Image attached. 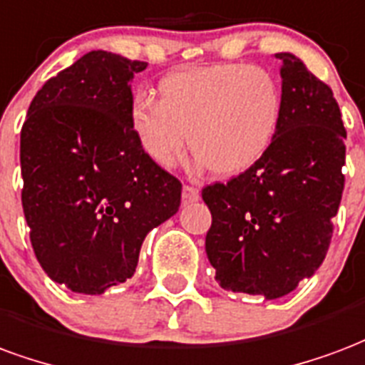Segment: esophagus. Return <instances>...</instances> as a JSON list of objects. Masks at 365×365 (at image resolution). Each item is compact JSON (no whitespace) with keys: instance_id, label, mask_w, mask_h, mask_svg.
<instances>
[{"instance_id":"34e87169","label":"esophagus","mask_w":365,"mask_h":365,"mask_svg":"<svg viewBox=\"0 0 365 365\" xmlns=\"http://www.w3.org/2000/svg\"><path fill=\"white\" fill-rule=\"evenodd\" d=\"M182 199L183 203H195V201H199V190L193 185H183Z\"/></svg>"}]
</instances>
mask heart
Segmentation results:
<instances>
[{
	"instance_id": "b5f03b06",
	"label": "heart",
	"mask_w": 365,
	"mask_h": 365,
	"mask_svg": "<svg viewBox=\"0 0 365 365\" xmlns=\"http://www.w3.org/2000/svg\"><path fill=\"white\" fill-rule=\"evenodd\" d=\"M160 98L137 96L131 129L150 160L170 168L190 141L197 162L237 175L265 158L282 120V91L265 67L217 63L166 75Z\"/></svg>"
}]
</instances>
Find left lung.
Wrapping results in <instances>:
<instances>
[{"mask_svg":"<svg viewBox=\"0 0 365 365\" xmlns=\"http://www.w3.org/2000/svg\"><path fill=\"white\" fill-rule=\"evenodd\" d=\"M282 61V120L265 158L203 190L205 250L224 290L282 298L319 269L344 190L346 129L333 91L294 53Z\"/></svg>","mask_w":365,"mask_h":365,"instance_id":"8db88e82","label":"left lung"}]
</instances>
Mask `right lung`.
Wrapping results in <instances>:
<instances>
[{
  "label": "right lung",
  "instance_id": "obj_1",
  "mask_svg": "<svg viewBox=\"0 0 365 365\" xmlns=\"http://www.w3.org/2000/svg\"><path fill=\"white\" fill-rule=\"evenodd\" d=\"M147 69L94 50L46 81L21 129L23 210L46 274L79 294L131 279L143 240L174 217L182 183L131 129V79Z\"/></svg>",
  "mask_w": 365,
  "mask_h": 365
}]
</instances>
